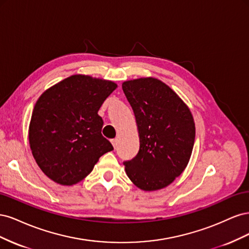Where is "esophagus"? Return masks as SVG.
<instances>
[{
	"instance_id": "esophagus-1",
	"label": "esophagus",
	"mask_w": 249,
	"mask_h": 249,
	"mask_svg": "<svg viewBox=\"0 0 249 249\" xmlns=\"http://www.w3.org/2000/svg\"><path fill=\"white\" fill-rule=\"evenodd\" d=\"M111 143H112V145L114 146V148H115L116 145H117V139H116V138H115V139H112V140H111Z\"/></svg>"
}]
</instances>
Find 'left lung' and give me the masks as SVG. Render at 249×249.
I'll use <instances>...</instances> for the list:
<instances>
[{
    "label": "left lung",
    "instance_id": "left-lung-1",
    "mask_svg": "<svg viewBox=\"0 0 249 249\" xmlns=\"http://www.w3.org/2000/svg\"><path fill=\"white\" fill-rule=\"evenodd\" d=\"M134 111L140 147L124 162L129 178L141 190L168 186L186 168L195 139L193 116L187 105L165 83L140 78L123 83Z\"/></svg>",
    "mask_w": 249,
    "mask_h": 249
}]
</instances>
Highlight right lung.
<instances>
[{
    "label": "right lung",
    "mask_w": 249,
    "mask_h": 249,
    "mask_svg": "<svg viewBox=\"0 0 249 249\" xmlns=\"http://www.w3.org/2000/svg\"><path fill=\"white\" fill-rule=\"evenodd\" d=\"M114 82L74 74L44 91L36 102L29 142L39 168L64 186L79 183L113 146L102 135L97 114Z\"/></svg>",
    "instance_id": "1"
}]
</instances>
